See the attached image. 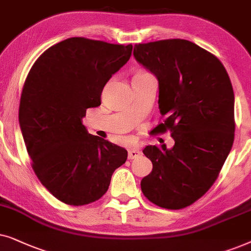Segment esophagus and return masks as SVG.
I'll return each instance as SVG.
<instances>
[{
  "label": "esophagus",
  "instance_id": "esophagus-1",
  "mask_svg": "<svg viewBox=\"0 0 251 251\" xmlns=\"http://www.w3.org/2000/svg\"><path fill=\"white\" fill-rule=\"evenodd\" d=\"M141 155V151L139 149H129L128 150V159H134L136 157H139Z\"/></svg>",
  "mask_w": 251,
  "mask_h": 251
}]
</instances>
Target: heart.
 Returning a JSON list of instances; mask_svg holds the SVG:
<instances>
[{
  "label": "heart",
  "instance_id": "b5f03b06",
  "mask_svg": "<svg viewBox=\"0 0 251 251\" xmlns=\"http://www.w3.org/2000/svg\"><path fill=\"white\" fill-rule=\"evenodd\" d=\"M149 75V73H147V72H139V73H136L135 75Z\"/></svg>",
  "mask_w": 251,
  "mask_h": 251
}]
</instances>
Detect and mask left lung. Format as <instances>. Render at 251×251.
<instances>
[{"label": "left lung", "instance_id": "1", "mask_svg": "<svg viewBox=\"0 0 251 251\" xmlns=\"http://www.w3.org/2000/svg\"><path fill=\"white\" fill-rule=\"evenodd\" d=\"M133 55L158 79L164 119L153 132H171L175 146H147L152 171L143 195L160 208L178 210L213 185L234 141V92L222 62L188 40L139 43Z\"/></svg>", "mask_w": 251, "mask_h": 251}]
</instances>
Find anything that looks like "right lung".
<instances>
[{
  "label": "right lung",
  "instance_id": "right-lung-1",
  "mask_svg": "<svg viewBox=\"0 0 251 251\" xmlns=\"http://www.w3.org/2000/svg\"><path fill=\"white\" fill-rule=\"evenodd\" d=\"M132 45L70 38L50 47L29 70L19 103V125L40 181L65 204L85 205L106 193L127 150L92 135L82 125L101 104L112 75Z\"/></svg>",
  "mask_w": 251,
  "mask_h": 251
}]
</instances>
